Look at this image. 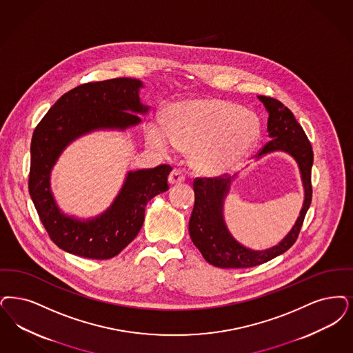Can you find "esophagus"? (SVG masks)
Instances as JSON below:
<instances>
[{
    "mask_svg": "<svg viewBox=\"0 0 353 353\" xmlns=\"http://www.w3.org/2000/svg\"><path fill=\"white\" fill-rule=\"evenodd\" d=\"M168 180H170V183H172V185L183 183V181H185V174L180 170H173L170 172Z\"/></svg>",
    "mask_w": 353,
    "mask_h": 353,
    "instance_id": "34e87169",
    "label": "esophagus"
}]
</instances>
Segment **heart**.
<instances>
[{"label": "heart", "instance_id": "obj_1", "mask_svg": "<svg viewBox=\"0 0 353 353\" xmlns=\"http://www.w3.org/2000/svg\"><path fill=\"white\" fill-rule=\"evenodd\" d=\"M261 132L256 114L219 99H188L173 103L167 125L154 121L147 139L161 151L176 144L189 150L190 163L205 174L235 170L251 154Z\"/></svg>", "mask_w": 353, "mask_h": 353}]
</instances>
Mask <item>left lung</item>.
<instances>
[{"label":"left lung","mask_w":353,"mask_h":353,"mask_svg":"<svg viewBox=\"0 0 353 353\" xmlns=\"http://www.w3.org/2000/svg\"><path fill=\"white\" fill-rule=\"evenodd\" d=\"M268 112V137L270 141L260 150V156L282 151L294 157L301 172L305 199L299 216L289 234L268 250L254 251L235 239L228 231L223 218V203L230 185L235 176L230 177H197L193 183L194 208L189 221L192 241L205 260L218 268H251L286 252L294 243L309 210L312 197L311 167L314 154L303 128L293 113L279 99L257 96Z\"/></svg>","instance_id":"1"}]
</instances>
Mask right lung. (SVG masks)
Returning a JSON list of instances; mask_svg holds the SVG:
<instances>
[{
  "label": "right lung",
  "mask_w": 353,
  "mask_h": 353,
  "mask_svg": "<svg viewBox=\"0 0 353 353\" xmlns=\"http://www.w3.org/2000/svg\"><path fill=\"white\" fill-rule=\"evenodd\" d=\"M143 84L119 77L76 86L57 99L34 130L28 192L43 226L59 248L94 260L112 259L127 247L144 222L150 199L167 192L170 165L130 170L110 208L99 216L81 221L57 208L51 192V170L65 147L96 130H126L145 114L139 99Z\"/></svg>",
  "instance_id": "add662e5"
}]
</instances>
